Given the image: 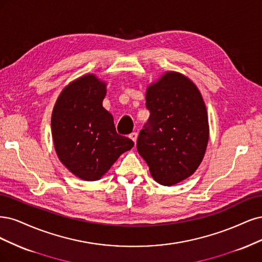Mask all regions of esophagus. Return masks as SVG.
<instances>
[{"label": "esophagus", "mask_w": 262, "mask_h": 262, "mask_svg": "<svg viewBox=\"0 0 262 262\" xmlns=\"http://www.w3.org/2000/svg\"><path fill=\"white\" fill-rule=\"evenodd\" d=\"M137 137H138V134L136 133V132H134V133H132L130 135H129V138L136 143V141H137Z\"/></svg>", "instance_id": "1"}]
</instances>
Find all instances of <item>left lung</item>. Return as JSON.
I'll return each instance as SVG.
<instances>
[{"label":"left lung","instance_id":"obj_1","mask_svg":"<svg viewBox=\"0 0 262 262\" xmlns=\"http://www.w3.org/2000/svg\"><path fill=\"white\" fill-rule=\"evenodd\" d=\"M148 122L137 139L138 154L156 182L172 186L197 170L209 140L207 110L198 88L168 72L146 94Z\"/></svg>","mask_w":262,"mask_h":262}]
</instances>
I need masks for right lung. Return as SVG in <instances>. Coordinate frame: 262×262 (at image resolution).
I'll list each match as a JSON object with an SVG mask.
<instances>
[{"label":"right lung","mask_w":262,"mask_h":262,"mask_svg":"<svg viewBox=\"0 0 262 262\" xmlns=\"http://www.w3.org/2000/svg\"><path fill=\"white\" fill-rule=\"evenodd\" d=\"M105 83L86 75L65 87L52 113V136L61 162L83 181H98L134 141L116 133L102 106Z\"/></svg>","instance_id":"obj_1"}]
</instances>
